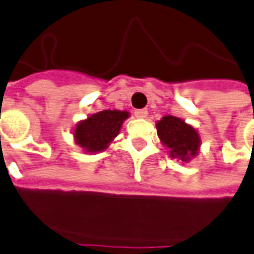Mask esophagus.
Wrapping results in <instances>:
<instances>
[{"label":"esophagus","instance_id":"obj_1","mask_svg":"<svg viewBox=\"0 0 254 254\" xmlns=\"http://www.w3.org/2000/svg\"><path fill=\"white\" fill-rule=\"evenodd\" d=\"M148 111L144 110V109H140V110H135V117L140 118V119H144V118H147Z\"/></svg>","mask_w":254,"mask_h":254}]
</instances>
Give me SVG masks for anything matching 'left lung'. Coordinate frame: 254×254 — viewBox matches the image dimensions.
Listing matches in <instances>:
<instances>
[{
  "label": "left lung",
  "mask_w": 254,
  "mask_h": 254,
  "mask_svg": "<svg viewBox=\"0 0 254 254\" xmlns=\"http://www.w3.org/2000/svg\"><path fill=\"white\" fill-rule=\"evenodd\" d=\"M157 135L172 159L189 162L199 153L200 136L192 126L184 119L166 115L156 123Z\"/></svg>",
  "instance_id": "left-lung-1"
}]
</instances>
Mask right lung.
<instances>
[{"label":"right lung","instance_id":"obj_1","mask_svg":"<svg viewBox=\"0 0 254 254\" xmlns=\"http://www.w3.org/2000/svg\"><path fill=\"white\" fill-rule=\"evenodd\" d=\"M128 117V111L121 110H103L89 115L74 126V143L86 153L105 151L119 135L123 122Z\"/></svg>","mask_w":254,"mask_h":254}]
</instances>
